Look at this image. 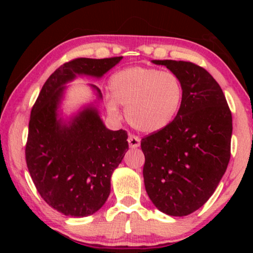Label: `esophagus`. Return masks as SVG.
<instances>
[{"instance_id":"1","label":"esophagus","mask_w":253,"mask_h":253,"mask_svg":"<svg viewBox=\"0 0 253 253\" xmlns=\"http://www.w3.org/2000/svg\"><path fill=\"white\" fill-rule=\"evenodd\" d=\"M128 143H129V146L131 148H137V147H139V145H140V139L138 136L129 135V137H128Z\"/></svg>"}]
</instances>
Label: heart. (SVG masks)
<instances>
[{
  "instance_id": "1",
  "label": "heart",
  "mask_w": 253,
  "mask_h": 253,
  "mask_svg": "<svg viewBox=\"0 0 253 253\" xmlns=\"http://www.w3.org/2000/svg\"><path fill=\"white\" fill-rule=\"evenodd\" d=\"M109 90L113 99L126 107V118L135 129L153 134L170 125L182 106V81L173 72L156 68L135 66L111 77ZM111 115L117 116L114 101L108 104Z\"/></svg>"
}]
</instances>
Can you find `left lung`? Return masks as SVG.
Returning <instances> with one entry per match:
<instances>
[{
  "label": "left lung",
  "instance_id": "obj_1",
  "mask_svg": "<svg viewBox=\"0 0 253 253\" xmlns=\"http://www.w3.org/2000/svg\"><path fill=\"white\" fill-rule=\"evenodd\" d=\"M182 81L177 116L145 136V188L163 213L184 216L199 210L219 185L231 156L232 114L220 84L204 68L188 61L154 60Z\"/></svg>",
  "mask_w": 253,
  "mask_h": 253
}]
</instances>
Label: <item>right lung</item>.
<instances>
[{"mask_svg": "<svg viewBox=\"0 0 253 253\" xmlns=\"http://www.w3.org/2000/svg\"><path fill=\"white\" fill-rule=\"evenodd\" d=\"M123 57L78 58L63 63L45 81L32 107L25 161L41 198L68 216L97 212L108 199L110 177L128 151L126 130H109L96 108L66 125L58 119L63 84L76 75L101 77ZM101 98L100 90L92 85Z\"/></svg>", "mask_w": 253, "mask_h": 253, "instance_id": "1", "label": "right lung"}]
</instances>
